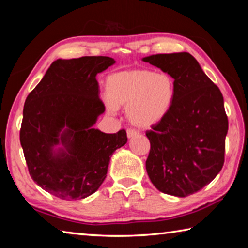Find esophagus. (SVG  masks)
<instances>
[{
	"mask_svg": "<svg viewBox=\"0 0 248 248\" xmlns=\"http://www.w3.org/2000/svg\"><path fill=\"white\" fill-rule=\"evenodd\" d=\"M138 134H139V131H137V130H134V129H128L127 130L128 138H132L134 136H138Z\"/></svg>",
	"mask_w": 248,
	"mask_h": 248,
	"instance_id": "1",
	"label": "esophagus"
}]
</instances>
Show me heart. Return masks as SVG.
I'll return each instance as SVG.
<instances>
[{
	"instance_id": "1",
	"label": "heart",
	"mask_w": 248,
	"mask_h": 248,
	"mask_svg": "<svg viewBox=\"0 0 248 248\" xmlns=\"http://www.w3.org/2000/svg\"><path fill=\"white\" fill-rule=\"evenodd\" d=\"M106 106L110 112L125 108L130 123L150 128L169 115L176 95L175 79L166 72L127 70L109 75Z\"/></svg>"
}]
</instances>
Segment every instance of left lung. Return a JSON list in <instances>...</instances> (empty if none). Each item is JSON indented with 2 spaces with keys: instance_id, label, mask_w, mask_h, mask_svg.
Here are the masks:
<instances>
[{
  "instance_id": "left-lung-1",
  "label": "left lung",
  "mask_w": 248,
  "mask_h": 248,
  "mask_svg": "<svg viewBox=\"0 0 248 248\" xmlns=\"http://www.w3.org/2000/svg\"><path fill=\"white\" fill-rule=\"evenodd\" d=\"M142 60L170 74L176 85L169 115L146 131L151 144L146 171L159 191L187 197L211 183L223 166L229 129L223 96L190 53Z\"/></svg>"
}]
</instances>
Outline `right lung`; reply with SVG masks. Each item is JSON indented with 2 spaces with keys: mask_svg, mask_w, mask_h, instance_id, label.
Segmentation results:
<instances>
[{
  "mask_svg": "<svg viewBox=\"0 0 248 248\" xmlns=\"http://www.w3.org/2000/svg\"><path fill=\"white\" fill-rule=\"evenodd\" d=\"M109 57L58 59L27 96L20 144L29 174L63 200L83 199L106 178L109 161L127 143L125 130L93 128L105 111L96 75L115 64Z\"/></svg>",
  "mask_w": 248,
  "mask_h": 248,
  "instance_id": "right-lung-1",
  "label": "right lung"
}]
</instances>
